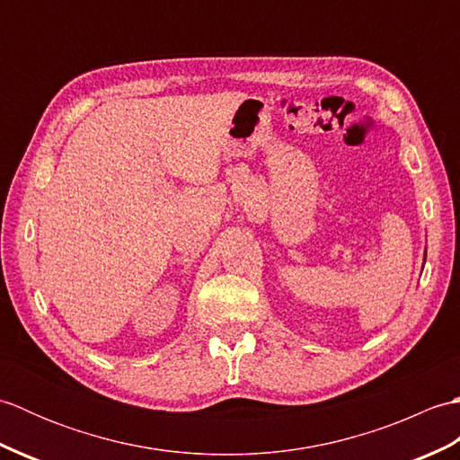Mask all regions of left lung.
<instances>
[{"label": "left lung", "mask_w": 460, "mask_h": 460, "mask_svg": "<svg viewBox=\"0 0 460 460\" xmlns=\"http://www.w3.org/2000/svg\"><path fill=\"white\" fill-rule=\"evenodd\" d=\"M425 259H427V257H425Z\"/></svg>", "instance_id": "left-lung-1"}]
</instances>
